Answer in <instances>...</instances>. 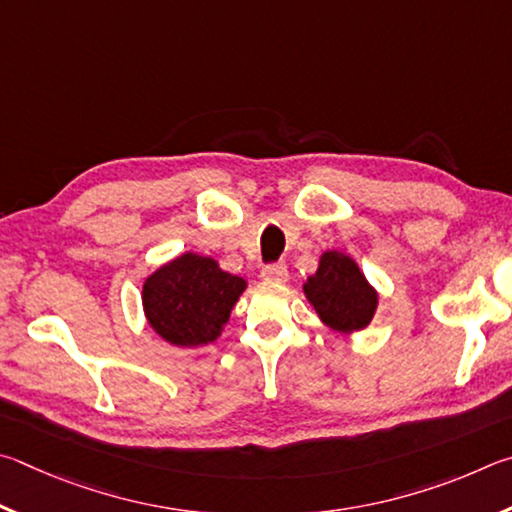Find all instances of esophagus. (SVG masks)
<instances>
[{
  "instance_id": "34e87169",
  "label": "esophagus",
  "mask_w": 512,
  "mask_h": 512,
  "mask_svg": "<svg viewBox=\"0 0 512 512\" xmlns=\"http://www.w3.org/2000/svg\"><path fill=\"white\" fill-rule=\"evenodd\" d=\"M263 281H270V283H285L288 281V267L285 263H274V265H267L263 267Z\"/></svg>"
}]
</instances>
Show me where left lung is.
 Wrapping results in <instances>:
<instances>
[{
    "mask_svg": "<svg viewBox=\"0 0 512 512\" xmlns=\"http://www.w3.org/2000/svg\"><path fill=\"white\" fill-rule=\"evenodd\" d=\"M303 294L317 317L342 335L360 333L369 326L380 303V292L366 279L355 258L339 249H328L319 256L317 272L303 283Z\"/></svg>",
    "mask_w": 512,
    "mask_h": 512,
    "instance_id": "8db88e82",
    "label": "left lung"
}]
</instances>
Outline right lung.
Here are the masks:
<instances>
[{"mask_svg": "<svg viewBox=\"0 0 512 512\" xmlns=\"http://www.w3.org/2000/svg\"><path fill=\"white\" fill-rule=\"evenodd\" d=\"M245 290L247 281L224 272L215 258L184 251L143 281L141 308L157 337L193 351L222 335Z\"/></svg>", "mask_w": 512, "mask_h": 512, "instance_id": "right-lung-1", "label": "right lung"}]
</instances>
